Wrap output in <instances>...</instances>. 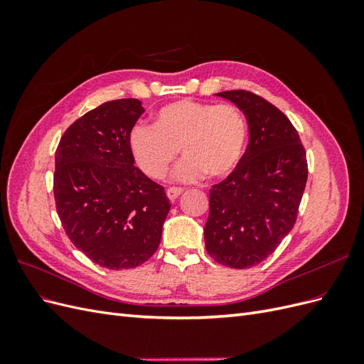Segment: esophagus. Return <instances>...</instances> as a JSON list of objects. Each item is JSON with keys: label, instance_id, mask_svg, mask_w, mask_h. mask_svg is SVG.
Instances as JSON below:
<instances>
[{"label": "esophagus", "instance_id": "obj_1", "mask_svg": "<svg viewBox=\"0 0 364 364\" xmlns=\"http://www.w3.org/2000/svg\"><path fill=\"white\" fill-rule=\"evenodd\" d=\"M182 193H183V190L179 188V186H171V188L167 190V197L170 200H176Z\"/></svg>", "mask_w": 364, "mask_h": 364}]
</instances>
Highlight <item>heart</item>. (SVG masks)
Masks as SVG:
<instances>
[{
  "label": "heart",
  "mask_w": 364,
  "mask_h": 364,
  "mask_svg": "<svg viewBox=\"0 0 364 364\" xmlns=\"http://www.w3.org/2000/svg\"><path fill=\"white\" fill-rule=\"evenodd\" d=\"M247 141L246 119L232 105L183 98L159 107L151 127L136 126L129 147L138 167L151 179H162L181 150L185 159L174 176L181 181L220 179L232 173Z\"/></svg>",
  "instance_id": "1"
}]
</instances>
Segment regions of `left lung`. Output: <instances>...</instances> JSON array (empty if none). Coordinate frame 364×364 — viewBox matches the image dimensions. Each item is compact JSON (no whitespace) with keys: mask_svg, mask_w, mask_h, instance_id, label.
Returning a JSON list of instances; mask_svg holds the SVG:
<instances>
[{"mask_svg":"<svg viewBox=\"0 0 364 364\" xmlns=\"http://www.w3.org/2000/svg\"><path fill=\"white\" fill-rule=\"evenodd\" d=\"M247 118L249 144L235 170L209 190L206 252L249 269L269 258L296 223L308 178L299 134L277 106L245 90L225 91Z\"/></svg>","mask_w":364,"mask_h":364,"instance_id":"left-lung-1","label":"left lung"}]
</instances>
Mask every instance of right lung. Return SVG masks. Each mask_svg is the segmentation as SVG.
Here are the masks:
<instances>
[{
  "mask_svg": "<svg viewBox=\"0 0 364 364\" xmlns=\"http://www.w3.org/2000/svg\"><path fill=\"white\" fill-rule=\"evenodd\" d=\"M142 112L136 98L106 102L75 119L56 149L53 191L65 232L111 270L138 267L158 250L171 206L129 147Z\"/></svg>",
  "mask_w": 364,
  "mask_h": 364,
  "instance_id": "obj_1",
  "label": "right lung"
}]
</instances>
